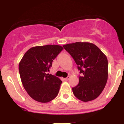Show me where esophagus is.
<instances>
[{
  "instance_id": "obj_1",
  "label": "esophagus",
  "mask_w": 124,
  "mask_h": 124,
  "mask_svg": "<svg viewBox=\"0 0 124 124\" xmlns=\"http://www.w3.org/2000/svg\"><path fill=\"white\" fill-rule=\"evenodd\" d=\"M69 78H70V76H68V77H67V78H64V80H65V81H67V80H69Z\"/></svg>"
}]
</instances>
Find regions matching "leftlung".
I'll return each mask as SVG.
<instances>
[{
	"instance_id": "left-lung-1",
	"label": "left lung",
	"mask_w": 124,
	"mask_h": 124,
	"mask_svg": "<svg viewBox=\"0 0 124 124\" xmlns=\"http://www.w3.org/2000/svg\"><path fill=\"white\" fill-rule=\"evenodd\" d=\"M63 46L73 58L82 75L79 84L72 88L75 96L84 102L96 99L107 82L108 70L106 55L90 42H76Z\"/></svg>"
}]
</instances>
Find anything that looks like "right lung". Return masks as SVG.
<instances>
[{
  "mask_svg": "<svg viewBox=\"0 0 124 124\" xmlns=\"http://www.w3.org/2000/svg\"><path fill=\"white\" fill-rule=\"evenodd\" d=\"M63 49L58 45L34 46L21 59L18 70L21 82L28 95L37 101L48 103L57 96L62 82L46 72Z\"/></svg>",
  "mask_w": 124,
  "mask_h": 124,
  "instance_id": "obj_1",
  "label": "right lung"
}]
</instances>
